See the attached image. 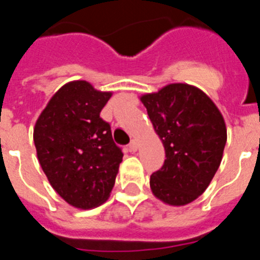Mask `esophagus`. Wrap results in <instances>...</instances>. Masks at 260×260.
Instances as JSON below:
<instances>
[{
  "mask_svg": "<svg viewBox=\"0 0 260 260\" xmlns=\"http://www.w3.org/2000/svg\"><path fill=\"white\" fill-rule=\"evenodd\" d=\"M128 148H130L133 152H135V151L138 150V141H137V139H133V141L130 142V144H128Z\"/></svg>",
  "mask_w": 260,
  "mask_h": 260,
  "instance_id": "esophagus-1",
  "label": "esophagus"
}]
</instances>
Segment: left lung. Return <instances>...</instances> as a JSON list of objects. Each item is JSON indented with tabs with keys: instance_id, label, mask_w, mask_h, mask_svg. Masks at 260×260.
I'll use <instances>...</instances> for the list:
<instances>
[{
	"instance_id": "1",
	"label": "left lung",
	"mask_w": 260,
	"mask_h": 260,
	"mask_svg": "<svg viewBox=\"0 0 260 260\" xmlns=\"http://www.w3.org/2000/svg\"><path fill=\"white\" fill-rule=\"evenodd\" d=\"M141 102L167 157L161 169L151 176V190L171 206L191 203L220 167L226 143L224 118L212 100L190 84H168L143 95Z\"/></svg>"
}]
</instances>
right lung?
<instances>
[{
	"mask_svg": "<svg viewBox=\"0 0 260 260\" xmlns=\"http://www.w3.org/2000/svg\"><path fill=\"white\" fill-rule=\"evenodd\" d=\"M110 96L86 80L69 82L52 96L34 128L48 181L63 201L80 210L107 201L122 161L110 125L100 117Z\"/></svg>",
	"mask_w": 260,
	"mask_h": 260,
	"instance_id": "add662e5",
	"label": "right lung"
}]
</instances>
